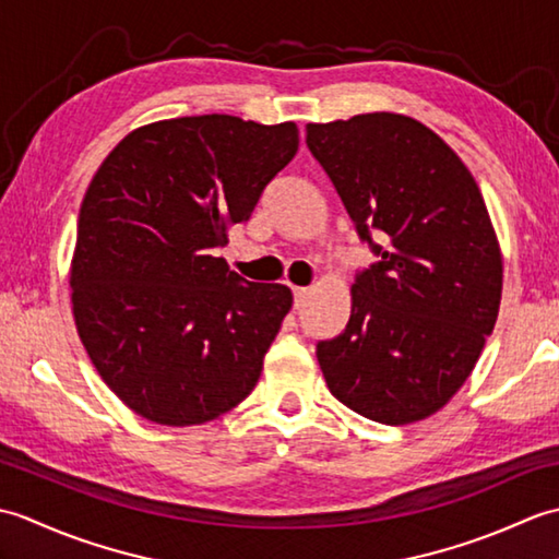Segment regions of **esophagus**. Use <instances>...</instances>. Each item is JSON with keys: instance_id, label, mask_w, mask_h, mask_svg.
I'll return each instance as SVG.
<instances>
[{"instance_id": "1", "label": "esophagus", "mask_w": 559, "mask_h": 559, "mask_svg": "<svg viewBox=\"0 0 559 559\" xmlns=\"http://www.w3.org/2000/svg\"><path fill=\"white\" fill-rule=\"evenodd\" d=\"M293 295H295V307H302L305 300H307V295H310V290H307V288H293Z\"/></svg>"}]
</instances>
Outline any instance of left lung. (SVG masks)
Returning a JSON list of instances; mask_svg holds the SVG:
<instances>
[{"mask_svg": "<svg viewBox=\"0 0 559 559\" xmlns=\"http://www.w3.org/2000/svg\"><path fill=\"white\" fill-rule=\"evenodd\" d=\"M307 146L379 257L353 283L343 334L317 343L326 386L374 423L430 418L473 372L500 312L502 252L480 189L406 115L307 124Z\"/></svg>", "mask_w": 559, "mask_h": 559, "instance_id": "left-lung-1", "label": "left lung"}]
</instances>
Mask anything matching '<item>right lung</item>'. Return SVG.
Returning <instances> with one entry per match:
<instances>
[{
    "instance_id": "1",
    "label": "right lung",
    "mask_w": 559,
    "mask_h": 559,
    "mask_svg": "<svg viewBox=\"0 0 559 559\" xmlns=\"http://www.w3.org/2000/svg\"><path fill=\"white\" fill-rule=\"evenodd\" d=\"M298 144L295 122L175 117L129 132L93 175L71 310L103 382L141 418L201 425L254 389L293 293L245 281L216 249Z\"/></svg>"
}]
</instances>
